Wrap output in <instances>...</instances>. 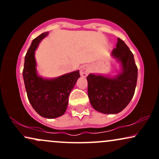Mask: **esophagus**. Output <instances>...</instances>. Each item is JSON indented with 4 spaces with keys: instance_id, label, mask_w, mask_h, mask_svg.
<instances>
[{
    "instance_id": "34e87169",
    "label": "esophagus",
    "mask_w": 159,
    "mask_h": 159,
    "mask_svg": "<svg viewBox=\"0 0 159 159\" xmlns=\"http://www.w3.org/2000/svg\"><path fill=\"white\" fill-rule=\"evenodd\" d=\"M88 72L89 68L87 66L84 65L81 66V68H80V75H81V76H82V77H86L88 75Z\"/></svg>"
}]
</instances>
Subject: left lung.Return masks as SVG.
<instances>
[{
    "label": "left lung",
    "instance_id": "left-lung-1",
    "mask_svg": "<svg viewBox=\"0 0 159 159\" xmlns=\"http://www.w3.org/2000/svg\"><path fill=\"white\" fill-rule=\"evenodd\" d=\"M111 56L121 66V71L114 77L89 74L88 97L91 105L102 114H114L122 111L134 96L138 79V68L134 55L120 38Z\"/></svg>",
    "mask_w": 159,
    "mask_h": 159
}]
</instances>
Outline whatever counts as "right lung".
<instances>
[{
  "mask_svg": "<svg viewBox=\"0 0 159 159\" xmlns=\"http://www.w3.org/2000/svg\"><path fill=\"white\" fill-rule=\"evenodd\" d=\"M48 34L43 33L32 41L25 57L23 78L30 105L38 114L54 119L64 114L69 96L80 78L79 70L47 79L38 75L35 51L42 39Z\"/></svg>",
  "mask_w": 159,
  "mask_h": 159,
  "instance_id": "obj_1",
  "label": "right lung"
}]
</instances>
